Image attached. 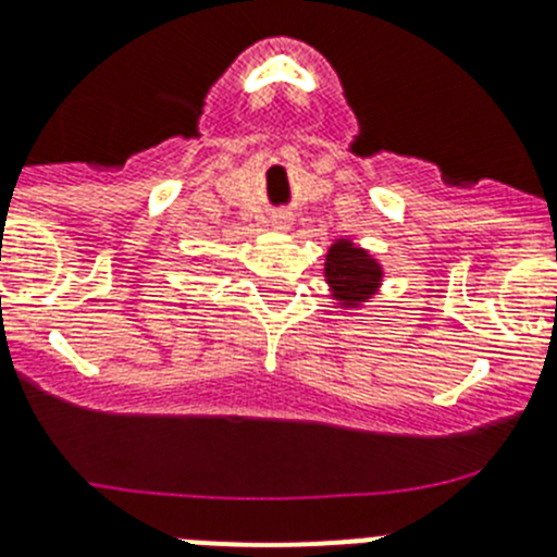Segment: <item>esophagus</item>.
I'll use <instances>...</instances> for the list:
<instances>
[{
	"instance_id": "34e87169",
	"label": "esophagus",
	"mask_w": 557,
	"mask_h": 557,
	"mask_svg": "<svg viewBox=\"0 0 557 557\" xmlns=\"http://www.w3.org/2000/svg\"><path fill=\"white\" fill-rule=\"evenodd\" d=\"M272 227L274 230H288L290 227V216L288 213H280V216L272 219Z\"/></svg>"
}]
</instances>
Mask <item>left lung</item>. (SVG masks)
Returning <instances> with one entry per match:
<instances>
[{"label": "left lung", "mask_w": 557, "mask_h": 557, "mask_svg": "<svg viewBox=\"0 0 557 557\" xmlns=\"http://www.w3.org/2000/svg\"><path fill=\"white\" fill-rule=\"evenodd\" d=\"M324 277L330 294L341 308H358L369 302L383 283V267L366 249L355 247L349 238H338L324 255Z\"/></svg>", "instance_id": "left-lung-1"}]
</instances>
